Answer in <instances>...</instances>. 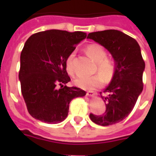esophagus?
<instances>
[{
	"mask_svg": "<svg viewBox=\"0 0 156 156\" xmlns=\"http://www.w3.org/2000/svg\"><path fill=\"white\" fill-rule=\"evenodd\" d=\"M87 94L88 96H90V97H94L95 95V91H92V90H88Z\"/></svg>",
	"mask_w": 156,
	"mask_h": 156,
	"instance_id": "1",
	"label": "esophagus"
}]
</instances>
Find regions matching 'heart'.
Here are the masks:
<instances>
[{"label": "heart", "mask_w": 156, "mask_h": 156, "mask_svg": "<svg viewBox=\"0 0 156 156\" xmlns=\"http://www.w3.org/2000/svg\"><path fill=\"white\" fill-rule=\"evenodd\" d=\"M87 52L95 61L97 62V69L100 73L91 76H78L74 79V84L83 89H93L100 87L104 83L103 78L108 81L112 78L115 73V64L111 59L107 58V52L99 44H90L87 48ZM74 52L67 56L66 60V72L69 75L74 73L73 68Z\"/></svg>", "instance_id": "1"}]
</instances>
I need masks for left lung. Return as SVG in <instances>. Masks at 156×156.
Listing matches in <instances>:
<instances>
[{"label":"left lung","instance_id":"obj_1","mask_svg":"<svg viewBox=\"0 0 156 156\" xmlns=\"http://www.w3.org/2000/svg\"><path fill=\"white\" fill-rule=\"evenodd\" d=\"M88 39L104 46L115 61V73L100 96L106 105L103 115L90 114L94 123L102 126L118 123L130 113L143 89V73L145 62L140 46L133 38L117 30L89 33Z\"/></svg>","mask_w":156,"mask_h":156}]
</instances>
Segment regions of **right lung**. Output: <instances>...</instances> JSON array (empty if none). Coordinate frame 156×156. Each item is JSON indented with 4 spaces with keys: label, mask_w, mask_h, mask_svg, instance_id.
Segmentation results:
<instances>
[{
    "label": "right lung",
    "mask_w": 156,
    "mask_h": 156,
    "mask_svg": "<svg viewBox=\"0 0 156 156\" xmlns=\"http://www.w3.org/2000/svg\"><path fill=\"white\" fill-rule=\"evenodd\" d=\"M87 37L82 31L48 30L35 33L23 47L19 80L28 112L34 118L57 124L67 117L69 103L85 90L66 85L70 81L66 60Z\"/></svg>",
    "instance_id": "1"
}]
</instances>
